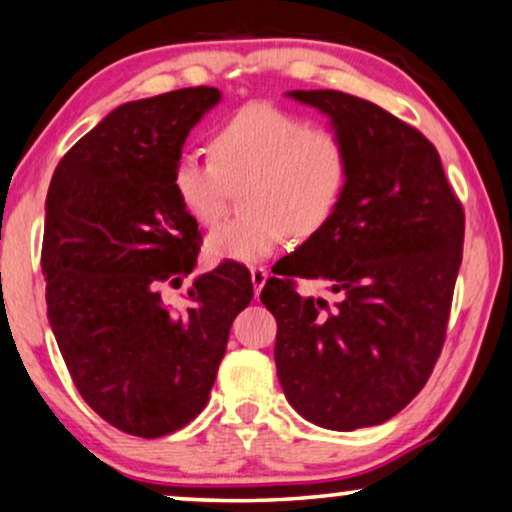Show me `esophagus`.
Returning a JSON list of instances; mask_svg holds the SVG:
<instances>
[{"mask_svg": "<svg viewBox=\"0 0 512 512\" xmlns=\"http://www.w3.org/2000/svg\"><path fill=\"white\" fill-rule=\"evenodd\" d=\"M250 278H252V288H255V295H260V290L264 288V283H267L269 278V271L264 267H252Z\"/></svg>", "mask_w": 512, "mask_h": 512, "instance_id": "esophagus-1", "label": "esophagus"}]
</instances>
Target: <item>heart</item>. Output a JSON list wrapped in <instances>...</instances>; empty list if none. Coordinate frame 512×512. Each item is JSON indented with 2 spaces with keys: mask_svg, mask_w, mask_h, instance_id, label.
I'll return each mask as SVG.
<instances>
[{
  "mask_svg": "<svg viewBox=\"0 0 512 512\" xmlns=\"http://www.w3.org/2000/svg\"><path fill=\"white\" fill-rule=\"evenodd\" d=\"M351 149L332 126L290 109L252 102L213 135V156L182 152L173 189L185 213L215 224L231 194L243 189L248 215L224 222L206 238L210 262L255 264L267 260L285 236L309 238L325 229L344 199Z\"/></svg>",
  "mask_w": 512,
  "mask_h": 512,
  "instance_id": "b5f03b06",
  "label": "heart"
}]
</instances>
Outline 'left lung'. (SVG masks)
I'll use <instances>...</instances> for the list:
<instances>
[{"mask_svg":"<svg viewBox=\"0 0 512 512\" xmlns=\"http://www.w3.org/2000/svg\"><path fill=\"white\" fill-rule=\"evenodd\" d=\"M349 142L351 177L332 220L274 267L276 372L304 419L356 431L395 417L426 386L447 335L463 257V208L417 128L342 91H292ZM323 280L336 302L302 298Z\"/></svg>","mask_w":512,"mask_h":512,"instance_id":"left-lung-1","label":"left lung"}]
</instances>
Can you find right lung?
Returning a JSON list of instances; mask_svg holds the SVG:
<instances>
[{
  "label": "right lung",
  "mask_w": 512,
  "mask_h": 512,
  "mask_svg": "<svg viewBox=\"0 0 512 512\" xmlns=\"http://www.w3.org/2000/svg\"><path fill=\"white\" fill-rule=\"evenodd\" d=\"M210 86L126 102L53 173L42 271L49 323L93 412L138 438L187 426L208 403L229 327L252 299L250 271L222 262L161 299L196 267L201 231L173 189L187 135L220 102Z\"/></svg>",
  "instance_id": "add662e5"
}]
</instances>
